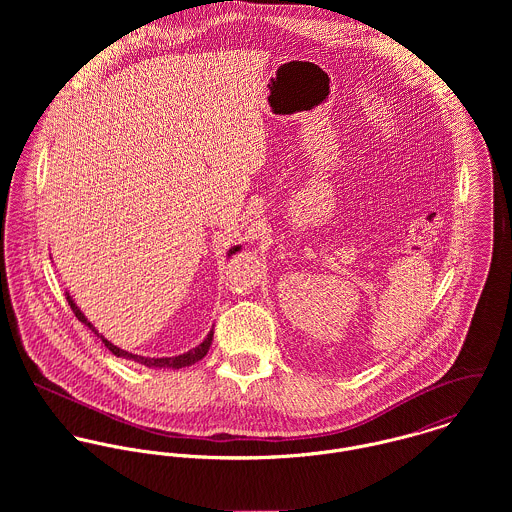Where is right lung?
Here are the masks:
<instances>
[{"label":"right lung","instance_id":"obj_1","mask_svg":"<svg viewBox=\"0 0 512 512\" xmlns=\"http://www.w3.org/2000/svg\"><path fill=\"white\" fill-rule=\"evenodd\" d=\"M240 250V246H232L230 250H228V256H232V254H236ZM67 301H69V305H71V309H73L74 315H76V319L80 321V323H84L96 337H100L102 339V343H104V347L108 349V351H112L116 357H122V359H128V361H134V363H140V365L149 366V368H183V366H191L195 365L197 361H201L207 353H209V347H211V343H213V331H209V335L205 337V341L201 343V345H197L195 349H191V351H187V353H183V355H177V357H161V359H149V357H142V355H134V353H128V351H124V349H120V347H116L114 343H110L108 339H104L98 331H96V327L84 317V313L78 309V305L74 303L73 297H71V293L67 292Z\"/></svg>","mask_w":512,"mask_h":512}]
</instances>
